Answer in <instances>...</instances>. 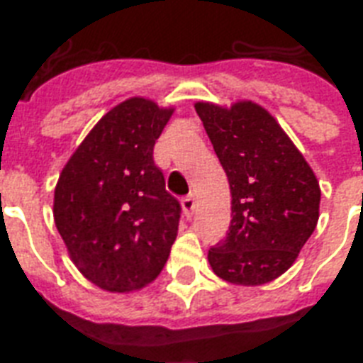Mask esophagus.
Listing matches in <instances>:
<instances>
[{
  "instance_id": "1",
  "label": "esophagus",
  "mask_w": 363,
  "mask_h": 363,
  "mask_svg": "<svg viewBox=\"0 0 363 363\" xmlns=\"http://www.w3.org/2000/svg\"><path fill=\"white\" fill-rule=\"evenodd\" d=\"M181 205H182V211H184V215L190 218V216L194 215V211H196V205H198V201H196V198H194V196H186V198H182Z\"/></svg>"
}]
</instances>
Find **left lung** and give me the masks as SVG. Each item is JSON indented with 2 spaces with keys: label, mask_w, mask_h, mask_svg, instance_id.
<instances>
[{
  "label": "left lung",
  "mask_w": 363,
  "mask_h": 363,
  "mask_svg": "<svg viewBox=\"0 0 363 363\" xmlns=\"http://www.w3.org/2000/svg\"><path fill=\"white\" fill-rule=\"evenodd\" d=\"M232 192V222L207 258L216 277L241 286L275 281L296 262L320 209V184L281 124L254 101H198Z\"/></svg>",
  "instance_id": "left-lung-1"
}]
</instances>
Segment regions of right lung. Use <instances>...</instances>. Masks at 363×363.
Wrapping results in <instances>:
<instances>
[{
	"label": "right lung",
	"instance_id": "1",
	"mask_svg": "<svg viewBox=\"0 0 363 363\" xmlns=\"http://www.w3.org/2000/svg\"><path fill=\"white\" fill-rule=\"evenodd\" d=\"M173 111L125 99L101 116L60 173L56 228L77 269L107 292L150 284L177 239L181 205L152 158Z\"/></svg>",
	"mask_w": 363,
	"mask_h": 363
}]
</instances>
